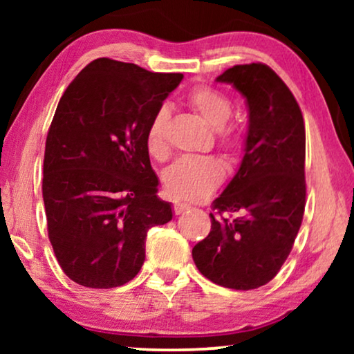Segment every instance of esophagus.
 Returning a JSON list of instances; mask_svg holds the SVG:
<instances>
[{
    "mask_svg": "<svg viewBox=\"0 0 354 354\" xmlns=\"http://www.w3.org/2000/svg\"><path fill=\"white\" fill-rule=\"evenodd\" d=\"M188 209H190V205H187V203H180V201H177L176 205H174V212H176L177 216H178V214H182V212L188 211Z\"/></svg>",
    "mask_w": 354,
    "mask_h": 354,
    "instance_id": "esophagus-1",
    "label": "esophagus"
}]
</instances>
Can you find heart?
I'll list each match as a JSON object with an SVG mask.
<instances>
[{
  "mask_svg": "<svg viewBox=\"0 0 354 354\" xmlns=\"http://www.w3.org/2000/svg\"><path fill=\"white\" fill-rule=\"evenodd\" d=\"M188 103L211 129L217 130V140L225 151H239L241 147V135L234 125L227 124L234 111V104L229 96L211 86H196L188 95ZM167 120L169 111L166 106H161L154 113L147 129L145 143H147L148 153L156 159L166 156ZM222 178H224V166L219 159L212 156H187L166 169L164 187L178 200L195 201L212 193L222 182Z\"/></svg>",
  "mask_w": 354,
  "mask_h": 354,
  "instance_id": "heart-1",
  "label": "heart"
}]
</instances>
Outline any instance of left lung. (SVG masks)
Segmentation results:
<instances>
[{
	"mask_svg": "<svg viewBox=\"0 0 354 354\" xmlns=\"http://www.w3.org/2000/svg\"><path fill=\"white\" fill-rule=\"evenodd\" d=\"M216 80L246 98L248 133L239 171L212 201L211 232L192 256L211 282L253 290L277 275L301 227L304 120L293 93L269 66H234Z\"/></svg>",
	"mask_w": 354,
	"mask_h": 354,
	"instance_id": "obj_1",
	"label": "left lung"
}]
</instances>
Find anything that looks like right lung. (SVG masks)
Wrapping results in <instances>:
<instances>
[{
    "mask_svg": "<svg viewBox=\"0 0 354 354\" xmlns=\"http://www.w3.org/2000/svg\"><path fill=\"white\" fill-rule=\"evenodd\" d=\"M182 74L100 57L71 82L48 130L43 201L61 269L88 288L132 280L154 225L172 219L158 198L147 129Z\"/></svg>",
    "mask_w": 354,
    "mask_h": 354,
    "instance_id": "obj_1",
    "label": "right lung"
}]
</instances>
